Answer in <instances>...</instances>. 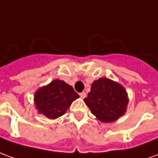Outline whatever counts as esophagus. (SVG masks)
<instances>
[{"mask_svg": "<svg viewBox=\"0 0 158 158\" xmlns=\"http://www.w3.org/2000/svg\"><path fill=\"white\" fill-rule=\"evenodd\" d=\"M79 96H80V97H81V98H83V99H84V98H85V97L86 96V93L85 92V91H83V92H81L80 94H79Z\"/></svg>", "mask_w": 158, "mask_h": 158, "instance_id": "obj_1", "label": "esophagus"}]
</instances>
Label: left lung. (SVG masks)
<instances>
[{"label": "left lung", "mask_w": 158, "mask_h": 158, "mask_svg": "<svg viewBox=\"0 0 158 158\" xmlns=\"http://www.w3.org/2000/svg\"><path fill=\"white\" fill-rule=\"evenodd\" d=\"M84 102L100 121L111 123L124 114L129 100L121 85L101 78L92 83L90 91Z\"/></svg>", "instance_id": "obj_1"}]
</instances>
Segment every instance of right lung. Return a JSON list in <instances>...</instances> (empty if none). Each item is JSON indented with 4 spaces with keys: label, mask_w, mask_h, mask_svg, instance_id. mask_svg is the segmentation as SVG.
I'll return each mask as SVG.
<instances>
[{
    "label": "right lung",
    "mask_w": 158,
    "mask_h": 158,
    "mask_svg": "<svg viewBox=\"0 0 158 158\" xmlns=\"http://www.w3.org/2000/svg\"><path fill=\"white\" fill-rule=\"evenodd\" d=\"M79 96L71 85L56 79L42 87L35 95L36 108L48 118H56L64 114L71 103Z\"/></svg>",
    "instance_id": "1"
}]
</instances>
